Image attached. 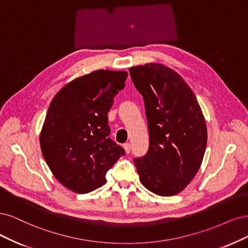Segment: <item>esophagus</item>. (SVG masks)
<instances>
[{"label":"esophagus","instance_id":"esophagus-1","mask_svg":"<svg viewBox=\"0 0 248 248\" xmlns=\"http://www.w3.org/2000/svg\"><path fill=\"white\" fill-rule=\"evenodd\" d=\"M124 148L125 154H130V151H131V144H130V143H124Z\"/></svg>","mask_w":248,"mask_h":248}]
</instances>
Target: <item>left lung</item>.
Listing matches in <instances>:
<instances>
[{"label": "left lung", "instance_id": "obj_1", "mask_svg": "<svg viewBox=\"0 0 248 248\" xmlns=\"http://www.w3.org/2000/svg\"><path fill=\"white\" fill-rule=\"evenodd\" d=\"M132 81L143 95L149 148L134 158L142 185L169 197L196 176L207 145V127L197 98L176 72L150 62L130 68Z\"/></svg>", "mask_w": 248, "mask_h": 248}]
</instances>
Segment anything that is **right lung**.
<instances>
[{
  "instance_id": "right-lung-1",
  "label": "right lung",
  "mask_w": 248,
  "mask_h": 248,
  "mask_svg": "<svg viewBox=\"0 0 248 248\" xmlns=\"http://www.w3.org/2000/svg\"><path fill=\"white\" fill-rule=\"evenodd\" d=\"M126 77L125 71H93L66 84L50 103L41 151L54 177L74 193L105 185L107 171L124 155L109 138L107 114Z\"/></svg>"
}]
</instances>
